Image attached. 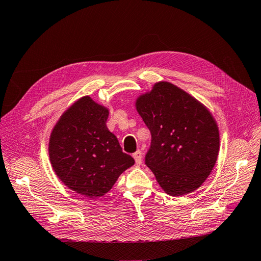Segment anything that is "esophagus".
I'll use <instances>...</instances> for the list:
<instances>
[{
	"label": "esophagus",
	"instance_id": "obj_1",
	"mask_svg": "<svg viewBox=\"0 0 261 261\" xmlns=\"http://www.w3.org/2000/svg\"><path fill=\"white\" fill-rule=\"evenodd\" d=\"M133 156H134V159H135L136 164H140L141 161H143V153H141L140 150H138V151H136L135 153H134Z\"/></svg>",
	"mask_w": 261,
	"mask_h": 261
}]
</instances>
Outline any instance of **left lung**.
<instances>
[{
    "label": "left lung",
    "mask_w": 261,
    "mask_h": 261,
    "mask_svg": "<svg viewBox=\"0 0 261 261\" xmlns=\"http://www.w3.org/2000/svg\"><path fill=\"white\" fill-rule=\"evenodd\" d=\"M135 107L151 133L146 164L158 184L174 197L199 188L220 150L219 127L208 108L163 81L137 97Z\"/></svg>",
    "instance_id": "8db88e82"
}]
</instances>
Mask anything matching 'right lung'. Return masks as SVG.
<instances>
[{
    "label": "right lung",
    "mask_w": 261,
    "mask_h": 261,
    "mask_svg": "<svg viewBox=\"0 0 261 261\" xmlns=\"http://www.w3.org/2000/svg\"><path fill=\"white\" fill-rule=\"evenodd\" d=\"M109 109L89 96L76 100L60 116L49 139L52 169L73 192L99 198L134 165L107 127Z\"/></svg>",
    "instance_id": "1"
}]
</instances>
